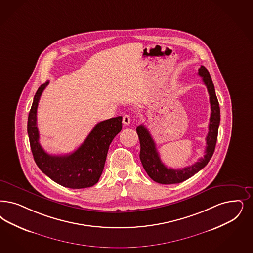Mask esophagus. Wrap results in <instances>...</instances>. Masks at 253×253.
I'll return each mask as SVG.
<instances>
[{
	"label": "esophagus",
	"mask_w": 253,
	"mask_h": 253,
	"mask_svg": "<svg viewBox=\"0 0 253 253\" xmlns=\"http://www.w3.org/2000/svg\"><path fill=\"white\" fill-rule=\"evenodd\" d=\"M122 122H123V123H124L125 125H129V124L131 123V117H130V115H128V114L123 115Z\"/></svg>",
	"instance_id": "esophagus-1"
}]
</instances>
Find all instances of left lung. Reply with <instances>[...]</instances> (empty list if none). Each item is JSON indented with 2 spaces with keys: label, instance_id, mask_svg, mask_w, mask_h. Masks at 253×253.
<instances>
[{
  "label": "left lung",
  "instance_id": "left-lung-1",
  "mask_svg": "<svg viewBox=\"0 0 253 253\" xmlns=\"http://www.w3.org/2000/svg\"><path fill=\"white\" fill-rule=\"evenodd\" d=\"M198 75L203 78V81L207 86L211 105L209 132L206 138L207 147L204 157L200 158L198 162L192 166L184 167L182 169L167 168L161 161L156 144L148 129L143 124L136 128L140 141L139 157L141 163L148 176L157 183L176 184L183 182L207 166L214 153L218 138V125L220 122L218 98L216 96L214 84L208 69L205 66H201L198 70Z\"/></svg>",
  "mask_w": 253,
  "mask_h": 253
}]
</instances>
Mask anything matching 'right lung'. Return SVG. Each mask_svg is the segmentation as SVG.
I'll list each match as a JSON object with an SVG mask.
<instances>
[{
    "label": "right lung",
    "mask_w": 253,
    "mask_h": 253,
    "mask_svg": "<svg viewBox=\"0 0 253 253\" xmlns=\"http://www.w3.org/2000/svg\"><path fill=\"white\" fill-rule=\"evenodd\" d=\"M48 83L47 80L37 89L28 117L27 131L35 162L44 174L65 188L92 187L103 173L112 140L122 131V117L97 123L83 144L74 152L66 155H49L39 143L36 122L38 103Z\"/></svg>",
    "instance_id": "obj_1"
}]
</instances>
